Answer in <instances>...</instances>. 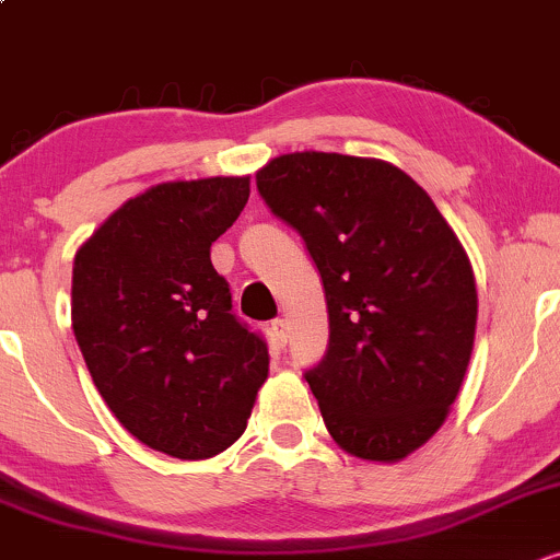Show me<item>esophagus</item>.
I'll return each instance as SVG.
<instances>
[{
  "label": "esophagus",
  "instance_id": "1",
  "mask_svg": "<svg viewBox=\"0 0 560 560\" xmlns=\"http://www.w3.org/2000/svg\"><path fill=\"white\" fill-rule=\"evenodd\" d=\"M269 330H272V336L278 338L280 343L288 341V323H285V319H272V325H269Z\"/></svg>",
  "mask_w": 560,
  "mask_h": 560
}]
</instances>
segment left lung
<instances>
[{"mask_svg": "<svg viewBox=\"0 0 560 560\" xmlns=\"http://www.w3.org/2000/svg\"><path fill=\"white\" fill-rule=\"evenodd\" d=\"M256 187L323 278L328 351L304 378L330 436L362 460H401L442 429L468 370L479 299L466 250L386 161L288 153Z\"/></svg>", "mask_w": 560, "mask_h": 560, "instance_id": "1", "label": "left lung"}]
</instances>
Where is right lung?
<instances>
[{
	"mask_svg": "<svg viewBox=\"0 0 560 560\" xmlns=\"http://www.w3.org/2000/svg\"><path fill=\"white\" fill-rule=\"evenodd\" d=\"M248 177L163 182L77 250L73 336L100 397L150 450H228L267 381V341L232 314L211 243L248 203Z\"/></svg>",
	"mask_w": 560,
	"mask_h": 560,
	"instance_id": "right-lung-1",
	"label": "right lung"
}]
</instances>
